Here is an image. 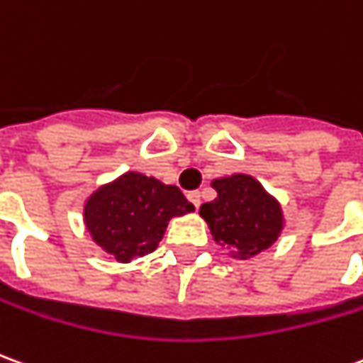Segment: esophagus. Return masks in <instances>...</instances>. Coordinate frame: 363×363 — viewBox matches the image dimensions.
<instances>
[{
	"label": "esophagus",
	"mask_w": 363,
	"mask_h": 363,
	"mask_svg": "<svg viewBox=\"0 0 363 363\" xmlns=\"http://www.w3.org/2000/svg\"><path fill=\"white\" fill-rule=\"evenodd\" d=\"M189 200L194 204V206L199 208L200 206V192L199 190H192V192H189Z\"/></svg>",
	"instance_id": "1"
}]
</instances>
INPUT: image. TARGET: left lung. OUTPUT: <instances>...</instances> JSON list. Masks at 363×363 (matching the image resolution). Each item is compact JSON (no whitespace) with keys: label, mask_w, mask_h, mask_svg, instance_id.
Here are the masks:
<instances>
[{"label":"left lung","mask_w":363,"mask_h":363,"mask_svg":"<svg viewBox=\"0 0 363 363\" xmlns=\"http://www.w3.org/2000/svg\"><path fill=\"white\" fill-rule=\"evenodd\" d=\"M218 196L200 206L216 243L232 257L247 259L277 242L283 230L279 202L250 174H232L212 181Z\"/></svg>","instance_id":"obj_1"}]
</instances>
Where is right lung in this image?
<instances>
[{
  "instance_id": "1",
  "label": "right lung",
  "mask_w": 363,
  "mask_h": 363,
  "mask_svg": "<svg viewBox=\"0 0 363 363\" xmlns=\"http://www.w3.org/2000/svg\"><path fill=\"white\" fill-rule=\"evenodd\" d=\"M194 206L173 184L125 173L104 184L84 204V224L104 252L121 263L155 252L169 220Z\"/></svg>"
}]
</instances>
